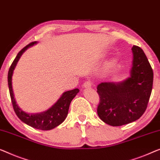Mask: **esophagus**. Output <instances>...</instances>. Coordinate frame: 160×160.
Returning a JSON list of instances; mask_svg holds the SVG:
<instances>
[{
	"mask_svg": "<svg viewBox=\"0 0 160 160\" xmlns=\"http://www.w3.org/2000/svg\"><path fill=\"white\" fill-rule=\"evenodd\" d=\"M92 87V82L90 81H87L83 84V87L84 88H90Z\"/></svg>",
	"mask_w": 160,
	"mask_h": 160,
	"instance_id": "1",
	"label": "esophagus"
}]
</instances>
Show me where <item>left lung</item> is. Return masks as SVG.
I'll list each match as a JSON object with an SVG mask.
<instances>
[{"label":"left lung","mask_w":160,"mask_h":160,"mask_svg":"<svg viewBox=\"0 0 160 160\" xmlns=\"http://www.w3.org/2000/svg\"><path fill=\"white\" fill-rule=\"evenodd\" d=\"M130 77L121 82H104L97 86L99 104L97 114L103 122L120 126L140 118L147 108L154 73L142 48L133 45Z\"/></svg>","instance_id":"obj_1"}]
</instances>
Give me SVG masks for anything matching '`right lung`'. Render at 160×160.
Listing matches in <instances>:
<instances>
[{"instance_id": "right-lung-1", "label": "right lung", "mask_w": 160, "mask_h": 160, "mask_svg": "<svg viewBox=\"0 0 160 160\" xmlns=\"http://www.w3.org/2000/svg\"><path fill=\"white\" fill-rule=\"evenodd\" d=\"M36 43L37 42H32L29 45L25 46L18 53L14 61L11 64L10 68H9L8 73V84L13 110H14V112L18 118L22 122H24V123L32 127V128L40 129V130L42 131H48L55 128V127L59 126L60 124H61L64 121L67 115H68L69 106H70L71 101L76 97V94L78 93L79 89H74L70 90V91L65 92L61 97H60V99H58V100L51 108L48 109V110L45 111V112L36 113V114H29V113L25 112L24 111H23L22 109L18 107L17 102H16L12 89L13 72L23 52H24L25 50Z\"/></svg>"}]
</instances>
